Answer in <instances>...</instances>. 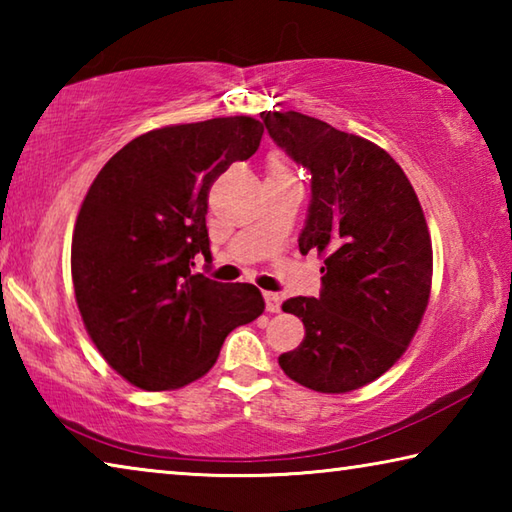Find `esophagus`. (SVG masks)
<instances>
[{
    "instance_id": "1",
    "label": "esophagus",
    "mask_w": 512,
    "mask_h": 512,
    "mask_svg": "<svg viewBox=\"0 0 512 512\" xmlns=\"http://www.w3.org/2000/svg\"><path fill=\"white\" fill-rule=\"evenodd\" d=\"M264 300H266V311H271V314H277L280 311V293L275 291H264Z\"/></svg>"
}]
</instances>
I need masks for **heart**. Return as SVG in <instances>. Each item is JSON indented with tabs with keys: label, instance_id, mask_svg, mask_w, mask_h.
Returning <instances> with one entry per match:
<instances>
[{
	"label": "heart",
	"instance_id": "1",
	"mask_svg": "<svg viewBox=\"0 0 512 512\" xmlns=\"http://www.w3.org/2000/svg\"><path fill=\"white\" fill-rule=\"evenodd\" d=\"M268 176H291L289 169L284 167L280 160H273L271 162V171H268Z\"/></svg>",
	"mask_w": 512,
	"mask_h": 512
}]
</instances>
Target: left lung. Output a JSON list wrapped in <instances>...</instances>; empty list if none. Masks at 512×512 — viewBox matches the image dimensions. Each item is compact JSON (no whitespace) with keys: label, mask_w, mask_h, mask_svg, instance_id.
Returning a JSON list of instances; mask_svg holds the SVG:
<instances>
[{"label":"left lung","mask_w":512,"mask_h":512,"mask_svg":"<svg viewBox=\"0 0 512 512\" xmlns=\"http://www.w3.org/2000/svg\"><path fill=\"white\" fill-rule=\"evenodd\" d=\"M271 140L305 167L311 198L300 253H325L318 298L282 311L305 341L280 368L318 393H348L402 357L429 302L431 239L400 164L377 144L300 112H264Z\"/></svg>","instance_id":"8db88e82"}]
</instances>
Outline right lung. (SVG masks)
I'll use <instances>...</instances> for the list:
<instances>
[{
	"instance_id": "obj_1",
	"label": "right lung",
	"mask_w": 512,
	"mask_h": 512,
	"mask_svg": "<svg viewBox=\"0 0 512 512\" xmlns=\"http://www.w3.org/2000/svg\"><path fill=\"white\" fill-rule=\"evenodd\" d=\"M262 135L253 117L158 128L94 178L72 239L74 293L94 345L133 386L167 391L203 377L225 336L262 316L255 284L192 271L196 255L212 259L210 185Z\"/></svg>"
}]
</instances>
